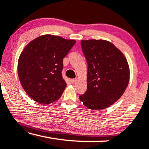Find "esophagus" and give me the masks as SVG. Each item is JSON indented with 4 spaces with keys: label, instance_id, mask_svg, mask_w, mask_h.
<instances>
[{
    "label": "esophagus",
    "instance_id": "34e87169",
    "mask_svg": "<svg viewBox=\"0 0 149 149\" xmlns=\"http://www.w3.org/2000/svg\"><path fill=\"white\" fill-rule=\"evenodd\" d=\"M77 81V79H70V82L72 83H74Z\"/></svg>",
    "mask_w": 149,
    "mask_h": 149
}]
</instances>
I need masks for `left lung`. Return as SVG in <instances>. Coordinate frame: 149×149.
<instances>
[{
	"mask_svg": "<svg viewBox=\"0 0 149 149\" xmlns=\"http://www.w3.org/2000/svg\"><path fill=\"white\" fill-rule=\"evenodd\" d=\"M87 62V91L79 96L91 110L107 109L119 100L130 81V68L121 51L105 40H83Z\"/></svg>",
	"mask_w": 149,
	"mask_h": 149,
	"instance_id": "8db88e82",
	"label": "left lung"
}]
</instances>
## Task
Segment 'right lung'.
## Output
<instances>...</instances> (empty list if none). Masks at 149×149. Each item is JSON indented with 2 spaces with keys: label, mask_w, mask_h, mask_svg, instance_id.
Wrapping results in <instances>:
<instances>
[{
  "label": "right lung",
  "mask_w": 149,
  "mask_h": 149,
  "mask_svg": "<svg viewBox=\"0 0 149 149\" xmlns=\"http://www.w3.org/2000/svg\"><path fill=\"white\" fill-rule=\"evenodd\" d=\"M75 42V40L45 34L25 47L18 60V77L33 100L47 104L61 97L66 87L62 75L63 59Z\"/></svg>",
  "instance_id": "right-lung-1"
}]
</instances>
